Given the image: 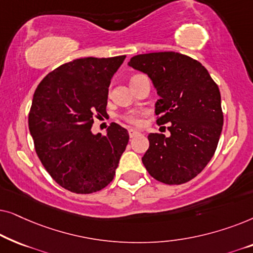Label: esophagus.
<instances>
[{
	"label": "esophagus",
	"mask_w": 253,
	"mask_h": 253,
	"mask_svg": "<svg viewBox=\"0 0 253 253\" xmlns=\"http://www.w3.org/2000/svg\"><path fill=\"white\" fill-rule=\"evenodd\" d=\"M137 134H139V131H137V130H134V129H129V136L131 138L136 137Z\"/></svg>",
	"instance_id": "esophagus-1"
}]
</instances>
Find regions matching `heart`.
<instances>
[{"label":"heart","mask_w":253,"mask_h":253,"mask_svg":"<svg viewBox=\"0 0 253 253\" xmlns=\"http://www.w3.org/2000/svg\"><path fill=\"white\" fill-rule=\"evenodd\" d=\"M136 76H138V75H136ZM136 76H133V77H136ZM124 120L131 124H139L140 123V116L138 113L126 114V115L124 116Z\"/></svg>","instance_id":"obj_1"}]
</instances>
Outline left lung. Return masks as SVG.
Here are the masks:
<instances>
[{
	"mask_svg": "<svg viewBox=\"0 0 253 253\" xmlns=\"http://www.w3.org/2000/svg\"><path fill=\"white\" fill-rule=\"evenodd\" d=\"M127 64L146 74L157 88L158 124L170 123L169 137L148 134L150 147L141 158L145 168L165 184L189 182L206 167L219 143V87L202 63L175 51L136 55Z\"/></svg>",
	"mask_w": 253,
	"mask_h": 253,
	"instance_id": "obj_1",
	"label": "left lung"
}]
</instances>
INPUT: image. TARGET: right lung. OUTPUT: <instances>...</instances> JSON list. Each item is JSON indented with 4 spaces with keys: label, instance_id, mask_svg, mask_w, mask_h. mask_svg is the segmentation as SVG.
Masks as SVG:
<instances>
[{
    "label": "right lung",
    "instance_id": "obj_1",
    "mask_svg": "<svg viewBox=\"0 0 253 253\" xmlns=\"http://www.w3.org/2000/svg\"><path fill=\"white\" fill-rule=\"evenodd\" d=\"M126 55L77 58L44 77L34 92L29 129L41 164L62 188L92 193L115 176L129 133L112 123L93 134L94 117L106 114L110 79Z\"/></svg>",
    "mask_w": 253,
    "mask_h": 253
}]
</instances>
